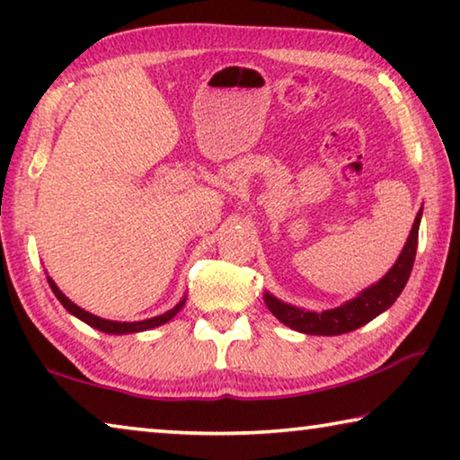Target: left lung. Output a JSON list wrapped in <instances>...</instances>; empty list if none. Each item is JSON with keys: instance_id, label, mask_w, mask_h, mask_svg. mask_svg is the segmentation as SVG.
Segmentation results:
<instances>
[{"instance_id": "1", "label": "left lung", "mask_w": 460, "mask_h": 460, "mask_svg": "<svg viewBox=\"0 0 460 460\" xmlns=\"http://www.w3.org/2000/svg\"><path fill=\"white\" fill-rule=\"evenodd\" d=\"M420 219H422V208H420L416 215V221L411 225L410 237L402 249L398 261L394 263L392 270H389L377 284L369 286L367 290H363L359 296H355L353 300H349L345 305H341L332 310L313 313V310H302L292 305H286V302L278 300L276 296L266 292L263 294V300H266V306L270 308V313L274 314L279 323H284L294 331L305 332V334H326V337L351 332L355 329H359V326L367 324L369 321L379 316L384 310H387L395 300H398L403 286L408 282L411 268H414V260H416Z\"/></svg>"}]
</instances>
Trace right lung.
Masks as SVG:
<instances>
[{"mask_svg": "<svg viewBox=\"0 0 460 460\" xmlns=\"http://www.w3.org/2000/svg\"><path fill=\"white\" fill-rule=\"evenodd\" d=\"M46 278H49V284H50V288H52L54 296H57V298L60 300V305L65 306V308L68 310V313H71V314L76 316V318H81L83 323H87L89 326H93V329H97V331H101V332H107V334H128V332H142V331L155 329V326H160V324H164V323H168V321H172V318H174L178 313H181V308L184 306V302H186V298H182L172 310H168V313L160 314V316L146 318V321H137V323L107 321V318L95 316V314L87 313V310H83L81 306H76L75 302L68 300L66 296L58 290V286L54 284V279H52L50 276H46Z\"/></svg>", "mask_w": 460, "mask_h": 460, "instance_id": "add662e5", "label": "right lung"}]
</instances>
